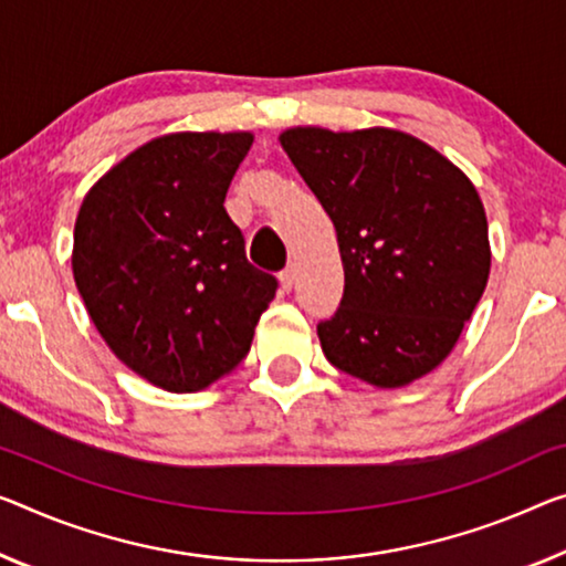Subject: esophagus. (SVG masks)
Here are the masks:
<instances>
[{
    "label": "esophagus",
    "mask_w": 566,
    "mask_h": 566,
    "mask_svg": "<svg viewBox=\"0 0 566 566\" xmlns=\"http://www.w3.org/2000/svg\"><path fill=\"white\" fill-rule=\"evenodd\" d=\"M277 281H281V289L289 293L293 289V281H295L293 265H289V268H285V271H281V275H277Z\"/></svg>",
    "instance_id": "obj_1"
}]
</instances>
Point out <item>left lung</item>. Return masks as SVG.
<instances>
[{"instance_id": "left-lung-1", "label": "left lung", "mask_w": 566, "mask_h": 566, "mask_svg": "<svg viewBox=\"0 0 566 566\" xmlns=\"http://www.w3.org/2000/svg\"><path fill=\"white\" fill-rule=\"evenodd\" d=\"M277 138L336 228L344 298L318 324L326 359L379 389L430 374L489 283V220L473 181L397 128L295 126Z\"/></svg>"}]
</instances>
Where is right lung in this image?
<instances>
[{
    "label": "right lung",
    "mask_w": 566,
    "mask_h": 566,
    "mask_svg": "<svg viewBox=\"0 0 566 566\" xmlns=\"http://www.w3.org/2000/svg\"><path fill=\"white\" fill-rule=\"evenodd\" d=\"M250 132L151 138L85 195L73 277L111 352L167 392H199L245 359L277 281L245 258L224 195Z\"/></svg>",
    "instance_id": "right-lung-1"
}]
</instances>
